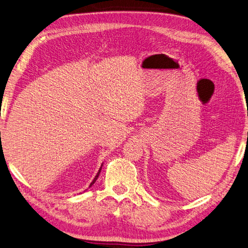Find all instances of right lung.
Listing matches in <instances>:
<instances>
[{
  "label": "right lung",
  "instance_id": "add662e5",
  "mask_svg": "<svg viewBox=\"0 0 248 248\" xmlns=\"http://www.w3.org/2000/svg\"><path fill=\"white\" fill-rule=\"evenodd\" d=\"M101 169H102V167H101ZM101 169H100V170H98V173L96 174V176H95V177H94V179H93V181H92V183L90 184V186L93 185V184H94L95 183V181H96V179H97V177H98V175H100V173H101Z\"/></svg>",
  "mask_w": 248,
  "mask_h": 248
}]
</instances>
